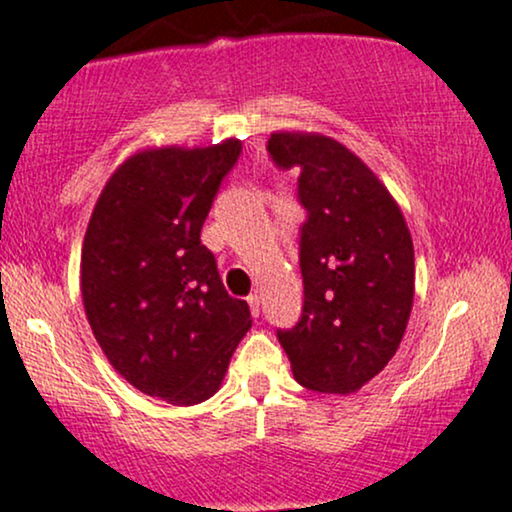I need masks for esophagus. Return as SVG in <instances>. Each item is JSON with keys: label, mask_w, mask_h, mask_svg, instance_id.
<instances>
[{"label": "esophagus", "mask_w": 512, "mask_h": 512, "mask_svg": "<svg viewBox=\"0 0 512 512\" xmlns=\"http://www.w3.org/2000/svg\"><path fill=\"white\" fill-rule=\"evenodd\" d=\"M249 308H251V315H254V318H258V315H261V296H258V292H254V294H249Z\"/></svg>", "instance_id": "1"}]
</instances>
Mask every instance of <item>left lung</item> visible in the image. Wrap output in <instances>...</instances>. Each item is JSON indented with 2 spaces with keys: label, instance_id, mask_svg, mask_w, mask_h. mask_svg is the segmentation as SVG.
Returning a JSON list of instances; mask_svg holds the SVG:
<instances>
[{
  "label": "left lung",
  "instance_id": "8db88e82",
  "mask_svg": "<svg viewBox=\"0 0 512 512\" xmlns=\"http://www.w3.org/2000/svg\"><path fill=\"white\" fill-rule=\"evenodd\" d=\"M268 151L299 166L304 313L277 330L294 380L323 394H353L380 375L406 332L415 296L413 239L384 182L342 142L277 130Z\"/></svg>",
  "mask_w": 512,
  "mask_h": 512
}]
</instances>
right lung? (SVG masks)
Masks as SVG:
<instances>
[{
	"instance_id": "obj_1",
	"label": "right lung",
	"mask_w": 512,
	"mask_h": 512,
	"mask_svg": "<svg viewBox=\"0 0 512 512\" xmlns=\"http://www.w3.org/2000/svg\"><path fill=\"white\" fill-rule=\"evenodd\" d=\"M239 140L208 147H149L113 170L87 225L80 292L104 356L142 394L173 406L211 399L249 304L232 299L201 225Z\"/></svg>"
}]
</instances>
